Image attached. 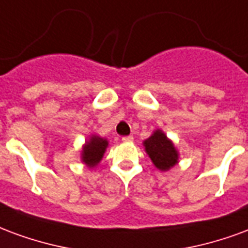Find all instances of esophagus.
I'll return each mask as SVG.
<instances>
[{
  "mask_svg": "<svg viewBox=\"0 0 248 248\" xmlns=\"http://www.w3.org/2000/svg\"><path fill=\"white\" fill-rule=\"evenodd\" d=\"M122 140L123 142H132L133 141V136H124Z\"/></svg>",
  "mask_w": 248,
  "mask_h": 248,
  "instance_id": "obj_1",
  "label": "esophagus"
}]
</instances>
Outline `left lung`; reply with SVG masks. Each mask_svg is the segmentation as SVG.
<instances>
[{
    "mask_svg": "<svg viewBox=\"0 0 248 248\" xmlns=\"http://www.w3.org/2000/svg\"><path fill=\"white\" fill-rule=\"evenodd\" d=\"M144 146L153 164L158 169L168 170L177 164L178 153L176 148L161 131L155 132L148 140L144 141Z\"/></svg>",
    "mask_w": 248,
    "mask_h": 248,
    "instance_id": "8db88e82",
    "label": "left lung"
}]
</instances>
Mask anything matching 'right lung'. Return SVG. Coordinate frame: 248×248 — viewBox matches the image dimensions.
I'll return each mask as SVG.
<instances>
[{"instance_id": "1", "label": "right lung", "mask_w": 248, "mask_h": 248, "mask_svg": "<svg viewBox=\"0 0 248 248\" xmlns=\"http://www.w3.org/2000/svg\"><path fill=\"white\" fill-rule=\"evenodd\" d=\"M107 145H108L107 140L102 137L92 136L91 140L86 142L83 148V162H86L90 168L97 165L106 152Z\"/></svg>"}]
</instances>
